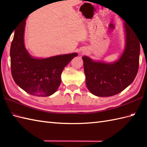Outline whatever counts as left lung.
Segmentation results:
<instances>
[{"label": "left lung", "instance_id": "8db88e82", "mask_svg": "<svg viewBox=\"0 0 147 147\" xmlns=\"http://www.w3.org/2000/svg\"><path fill=\"white\" fill-rule=\"evenodd\" d=\"M124 26L126 48L119 61L107 64L94 62L86 56L82 57L86 86L96 96H110L121 92L133 82L138 73L140 41L128 24L125 23Z\"/></svg>", "mask_w": 147, "mask_h": 147}]
</instances>
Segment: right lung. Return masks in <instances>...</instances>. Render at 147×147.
I'll list each match as a JSON object with an SVG mask.
<instances>
[{"instance_id": "add662e5", "label": "right lung", "mask_w": 147, "mask_h": 147, "mask_svg": "<svg viewBox=\"0 0 147 147\" xmlns=\"http://www.w3.org/2000/svg\"><path fill=\"white\" fill-rule=\"evenodd\" d=\"M25 21L15 30L11 50V74L15 83L29 94L48 96L57 91L61 73L77 53L46 59L32 57L24 45Z\"/></svg>"}]
</instances>
